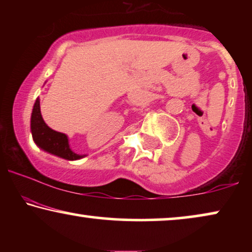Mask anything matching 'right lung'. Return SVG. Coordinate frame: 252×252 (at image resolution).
<instances>
[{"label":"right lung","instance_id":"1","mask_svg":"<svg viewBox=\"0 0 252 252\" xmlns=\"http://www.w3.org/2000/svg\"><path fill=\"white\" fill-rule=\"evenodd\" d=\"M31 133H32L34 143L40 149L54 156L67 160H78L87 156V155H79L72 151L66 134L56 132L44 123L41 115L39 97L34 103L32 116H31Z\"/></svg>","mask_w":252,"mask_h":252}]
</instances>
